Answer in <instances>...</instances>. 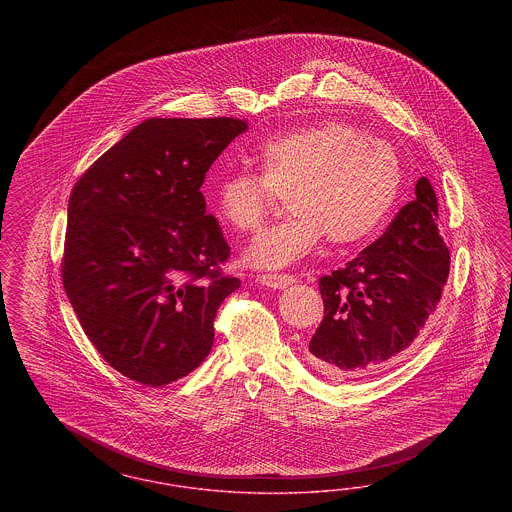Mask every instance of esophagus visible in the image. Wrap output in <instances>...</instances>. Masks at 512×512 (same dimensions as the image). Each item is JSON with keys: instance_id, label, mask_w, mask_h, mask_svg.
<instances>
[{"instance_id": "obj_1", "label": "esophagus", "mask_w": 512, "mask_h": 512, "mask_svg": "<svg viewBox=\"0 0 512 512\" xmlns=\"http://www.w3.org/2000/svg\"><path fill=\"white\" fill-rule=\"evenodd\" d=\"M259 281L266 285V287H272V289H285L289 285L295 283V278L291 274H278V272H266L259 276Z\"/></svg>"}]
</instances>
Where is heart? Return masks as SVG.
Listing matches in <instances>:
<instances>
[{
    "instance_id": "1",
    "label": "heart",
    "mask_w": 512,
    "mask_h": 512,
    "mask_svg": "<svg viewBox=\"0 0 512 512\" xmlns=\"http://www.w3.org/2000/svg\"><path fill=\"white\" fill-rule=\"evenodd\" d=\"M259 174L229 171L214 182L212 210L238 233H255L287 197L293 216L259 234L244 251L257 268H283L323 238L351 246L372 236L402 187V161L387 140L330 120L285 131L251 155Z\"/></svg>"
}]
</instances>
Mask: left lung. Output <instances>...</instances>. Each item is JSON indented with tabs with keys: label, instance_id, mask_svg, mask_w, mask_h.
Returning <instances> with one entry per match:
<instances>
[{
	"label": "left lung",
	"instance_id": "left-lung-1",
	"mask_svg": "<svg viewBox=\"0 0 512 512\" xmlns=\"http://www.w3.org/2000/svg\"><path fill=\"white\" fill-rule=\"evenodd\" d=\"M387 231L353 261L319 279L325 317L310 341L317 370L334 381L387 370L434 313L450 272L428 178Z\"/></svg>",
	"mask_w": 512,
	"mask_h": 512
}]
</instances>
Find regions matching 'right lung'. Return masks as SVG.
<instances>
[{"label":"right lung","mask_w":512,"mask_h":512,"mask_svg":"<svg viewBox=\"0 0 512 512\" xmlns=\"http://www.w3.org/2000/svg\"><path fill=\"white\" fill-rule=\"evenodd\" d=\"M248 129L238 118H152L77 180L69 197L62 279L78 321L116 372L146 387L199 368L231 248L206 214L210 165Z\"/></svg>","instance_id":"add662e5"}]
</instances>
